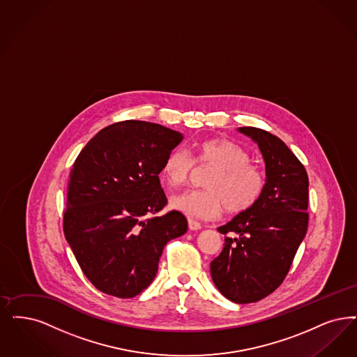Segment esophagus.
<instances>
[{
    "mask_svg": "<svg viewBox=\"0 0 357 357\" xmlns=\"http://www.w3.org/2000/svg\"><path fill=\"white\" fill-rule=\"evenodd\" d=\"M188 229H191V231H197V229H202V225H200L199 222H197V220H194V219H191V218H188Z\"/></svg>",
    "mask_w": 357,
    "mask_h": 357,
    "instance_id": "34e87169",
    "label": "esophagus"
}]
</instances>
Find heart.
Segmentation results:
<instances>
[{"label": "heart", "mask_w": 357, "mask_h": 357, "mask_svg": "<svg viewBox=\"0 0 357 357\" xmlns=\"http://www.w3.org/2000/svg\"><path fill=\"white\" fill-rule=\"evenodd\" d=\"M195 163L214 169L206 181L207 190H190L170 200L172 208L191 218L213 219L223 208L229 214H242L252 208L266 191V174L251 163V154L225 138L197 143L192 157L185 149H174L163 160L162 175L172 187L185 185Z\"/></svg>", "instance_id": "b5f03b06"}]
</instances>
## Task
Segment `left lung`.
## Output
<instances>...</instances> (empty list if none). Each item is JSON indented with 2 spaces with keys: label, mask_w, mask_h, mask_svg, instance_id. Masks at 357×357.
<instances>
[{
  "label": "left lung",
  "mask_w": 357,
  "mask_h": 357,
  "mask_svg": "<svg viewBox=\"0 0 357 357\" xmlns=\"http://www.w3.org/2000/svg\"><path fill=\"white\" fill-rule=\"evenodd\" d=\"M239 131L257 143L267 185L252 208L218 229L226 236L211 261V276L223 296L247 304L272 294L291 268L308 229V175L276 135L257 128Z\"/></svg>",
  "instance_id": "obj_1"
}]
</instances>
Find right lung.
<instances>
[{
  "mask_svg": "<svg viewBox=\"0 0 357 357\" xmlns=\"http://www.w3.org/2000/svg\"><path fill=\"white\" fill-rule=\"evenodd\" d=\"M182 139L172 128L130 119L102 128L75 159L63 234L100 292L139 295L154 280L165 245L187 231L185 215H157L167 204L159 172Z\"/></svg>",
  "mask_w": 357,
  "mask_h": 357,
  "instance_id": "obj_1",
  "label": "right lung"
}]
</instances>
